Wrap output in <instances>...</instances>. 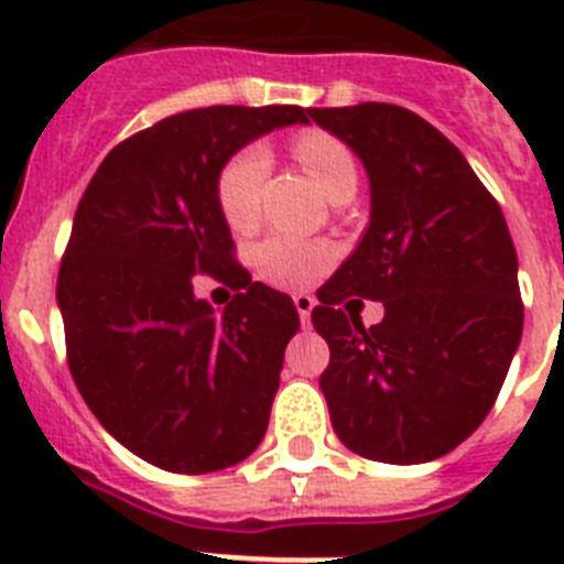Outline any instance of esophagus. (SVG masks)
<instances>
[{
  "instance_id": "obj_1",
  "label": "esophagus",
  "mask_w": 564,
  "mask_h": 564,
  "mask_svg": "<svg viewBox=\"0 0 564 564\" xmlns=\"http://www.w3.org/2000/svg\"><path fill=\"white\" fill-rule=\"evenodd\" d=\"M292 301H295V310H299L301 325H310V313H313V307H316V299L307 295V292H299Z\"/></svg>"
}]
</instances>
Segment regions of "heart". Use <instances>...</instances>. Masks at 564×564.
Wrapping results in <instances>:
<instances>
[{
	"label": "heart",
	"instance_id": "1",
	"mask_svg": "<svg viewBox=\"0 0 564 564\" xmlns=\"http://www.w3.org/2000/svg\"><path fill=\"white\" fill-rule=\"evenodd\" d=\"M292 154L330 198L339 193H354L357 187V175H360L357 161L339 137L325 131H304L292 140ZM265 175H269V154L260 145L239 149L219 170L216 204L221 219L234 230L254 228L260 219V193ZM251 260L263 281L283 290H301L325 272V265L330 263V248L316 239L272 234L263 242H257Z\"/></svg>",
	"mask_w": 564,
	"mask_h": 564
}]
</instances>
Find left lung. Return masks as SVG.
Returning a JSON list of instances; mask_svg holds the SVG:
<instances>
[{"mask_svg":"<svg viewBox=\"0 0 564 564\" xmlns=\"http://www.w3.org/2000/svg\"><path fill=\"white\" fill-rule=\"evenodd\" d=\"M307 113L360 154L371 184L369 228L313 307L330 345L318 377L330 421L366 459L430 463L480 427L521 343L507 219L463 152L419 113L383 101ZM351 294L383 300L384 322L366 328L339 311Z\"/></svg>","mask_w":564,"mask_h":564,"instance_id":"obj_1","label":"left lung"}]
</instances>
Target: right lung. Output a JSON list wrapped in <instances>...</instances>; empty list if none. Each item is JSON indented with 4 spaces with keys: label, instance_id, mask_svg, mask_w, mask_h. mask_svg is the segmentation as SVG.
<instances>
[{
    "label": "right lung",
    "instance_id": "right-lung-1",
    "mask_svg": "<svg viewBox=\"0 0 564 564\" xmlns=\"http://www.w3.org/2000/svg\"><path fill=\"white\" fill-rule=\"evenodd\" d=\"M307 117L184 110L113 145L78 202L57 274L66 362L101 427L163 471H219L263 442L299 310L237 263L216 178L254 137ZM195 273L238 290L221 317L194 299Z\"/></svg>",
    "mask_w": 564,
    "mask_h": 564
}]
</instances>
